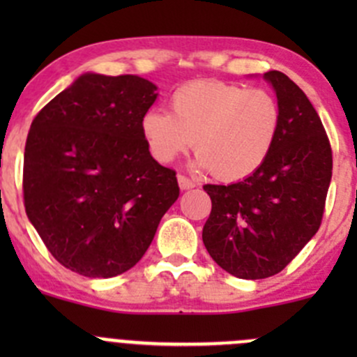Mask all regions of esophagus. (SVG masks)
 Instances as JSON below:
<instances>
[{"mask_svg":"<svg viewBox=\"0 0 357 357\" xmlns=\"http://www.w3.org/2000/svg\"><path fill=\"white\" fill-rule=\"evenodd\" d=\"M178 183H179V188L181 190H192L197 186V183L193 181V179L186 178V176H183V174L178 176Z\"/></svg>","mask_w":357,"mask_h":357,"instance_id":"esophagus-1","label":"esophagus"}]
</instances>
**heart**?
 <instances>
[{
	"label": "heart",
	"instance_id": "obj_1",
	"mask_svg": "<svg viewBox=\"0 0 357 357\" xmlns=\"http://www.w3.org/2000/svg\"><path fill=\"white\" fill-rule=\"evenodd\" d=\"M172 114L146 112L142 132L162 164L195 145L197 167L221 181H242L264 165L282 128V109L261 88L225 81H193L171 96Z\"/></svg>",
	"mask_w": 357,
	"mask_h": 357
}]
</instances>
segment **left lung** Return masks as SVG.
Segmentation results:
<instances>
[{
	"mask_svg": "<svg viewBox=\"0 0 357 357\" xmlns=\"http://www.w3.org/2000/svg\"><path fill=\"white\" fill-rule=\"evenodd\" d=\"M264 79L282 109L271 155L242 181L204 186L212 200L204 245L242 280L280 273L316 235L333 167L328 136L304 91L280 70L266 72Z\"/></svg>",
	"mask_w": 357,
	"mask_h": 357,
	"instance_id": "obj_1",
	"label": "left lung"
}]
</instances>
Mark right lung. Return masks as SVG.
I'll return each instance as SVG.
<instances>
[{
  "label": "right lung",
  "mask_w": 357,
  "mask_h": 357,
  "mask_svg": "<svg viewBox=\"0 0 357 357\" xmlns=\"http://www.w3.org/2000/svg\"><path fill=\"white\" fill-rule=\"evenodd\" d=\"M157 86L138 75L82 74L34 117L24 205L53 257L88 278L131 269L179 197L150 155L142 119Z\"/></svg>",
  "instance_id": "1"
}]
</instances>
